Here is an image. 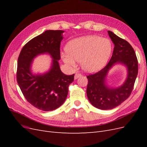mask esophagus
Segmentation results:
<instances>
[{"label": "esophagus", "instance_id": "34e87169", "mask_svg": "<svg viewBox=\"0 0 147 147\" xmlns=\"http://www.w3.org/2000/svg\"><path fill=\"white\" fill-rule=\"evenodd\" d=\"M82 76V75L81 74H76L75 75V76H74V79H77L78 78H79V77H80Z\"/></svg>", "mask_w": 147, "mask_h": 147}]
</instances>
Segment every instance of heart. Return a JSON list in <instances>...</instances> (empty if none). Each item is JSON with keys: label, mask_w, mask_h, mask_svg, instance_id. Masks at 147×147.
I'll list each match as a JSON object with an SVG mask.
<instances>
[{"label": "heart", "mask_w": 147, "mask_h": 147, "mask_svg": "<svg viewBox=\"0 0 147 147\" xmlns=\"http://www.w3.org/2000/svg\"><path fill=\"white\" fill-rule=\"evenodd\" d=\"M66 53L61 56L64 63L75 67L77 61L80 62L82 69L87 72H98L106 65L112 51L109 39L97 35H87L74 38L67 43Z\"/></svg>", "instance_id": "b5f03b06"}]
</instances>
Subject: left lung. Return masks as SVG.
Here are the masks:
<instances>
[{
    "mask_svg": "<svg viewBox=\"0 0 147 147\" xmlns=\"http://www.w3.org/2000/svg\"><path fill=\"white\" fill-rule=\"evenodd\" d=\"M108 34L115 45L112 56L104 68L87 77L88 99L93 106L100 110L113 109L126 100L132 91L138 74V61L132 46L112 31L109 30ZM117 64L126 67L127 77L121 86L113 87L108 84L106 77L109 70Z\"/></svg>",
    "mask_w": 147,
    "mask_h": 147,
    "instance_id": "8db88e82",
    "label": "left lung"
}]
</instances>
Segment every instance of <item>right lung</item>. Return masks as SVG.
Instances as JSON below:
<instances>
[{"instance_id": "right-lung-1", "label": "right lung", "mask_w": 147, "mask_h": 147, "mask_svg": "<svg viewBox=\"0 0 147 147\" xmlns=\"http://www.w3.org/2000/svg\"><path fill=\"white\" fill-rule=\"evenodd\" d=\"M64 32L61 30H46L26 43L18 59V84L26 100L43 111H51L63 105L69 84L74 80V74L66 75L62 72L59 64ZM45 54L52 58L51 68L43 74H33V59Z\"/></svg>"}]
</instances>
